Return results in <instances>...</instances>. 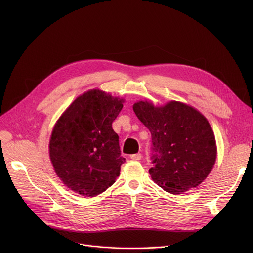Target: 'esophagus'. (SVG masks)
<instances>
[{"mask_svg":"<svg viewBox=\"0 0 253 253\" xmlns=\"http://www.w3.org/2000/svg\"><path fill=\"white\" fill-rule=\"evenodd\" d=\"M130 158L132 159V160H140V159L142 158V156H141V154L140 153H138V154H134V155H131L130 156Z\"/></svg>","mask_w":253,"mask_h":253,"instance_id":"34e87169","label":"esophagus"}]
</instances>
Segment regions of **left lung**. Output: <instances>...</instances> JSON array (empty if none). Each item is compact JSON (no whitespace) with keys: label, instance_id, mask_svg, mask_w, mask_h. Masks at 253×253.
<instances>
[{"label":"left lung","instance_id":"left-lung-1","mask_svg":"<svg viewBox=\"0 0 253 253\" xmlns=\"http://www.w3.org/2000/svg\"><path fill=\"white\" fill-rule=\"evenodd\" d=\"M133 111L152 133L156 152L149 170L152 179L174 195L201 184L217 158L213 130L204 115L176 100L160 106L138 100Z\"/></svg>","mask_w":253,"mask_h":253}]
</instances>
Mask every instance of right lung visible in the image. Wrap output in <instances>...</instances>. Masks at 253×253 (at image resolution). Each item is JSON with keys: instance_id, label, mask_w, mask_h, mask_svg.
Masks as SVG:
<instances>
[{"instance_id": "add662e5", "label": "right lung", "mask_w": 253, "mask_h": 253, "mask_svg": "<svg viewBox=\"0 0 253 253\" xmlns=\"http://www.w3.org/2000/svg\"><path fill=\"white\" fill-rule=\"evenodd\" d=\"M125 99L100 89L79 95L58 118L49 141V157L66 188L94 197L114 184L125 158L112 123Z\"/></svg>"}]
</instances>
